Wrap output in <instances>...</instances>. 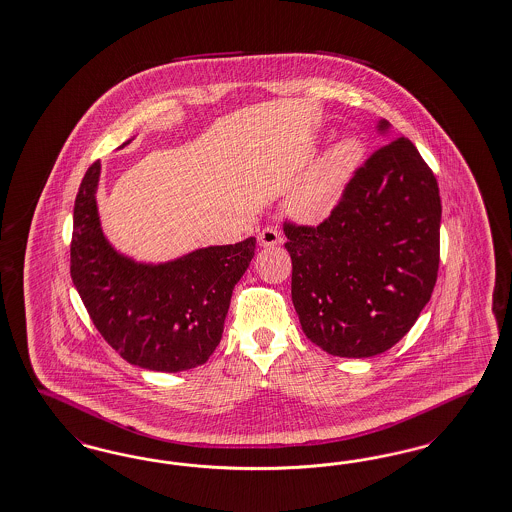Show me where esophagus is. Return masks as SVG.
<instances>
[{"mask_svg":"<svg viewBox=\"0 0 512 512\" xmlns=\"http://www.w3.org/2000/svg\"><path fill=\"white\" fill-rule=\"evenodd\" d=\"M259 246L263 247H274L278 246L282 242V236H280V230L274 228V226H266L261 232H259Z\"/></svg>","mask_w":512,"mask_h":512,"instance_id":"34e87169","label":"esophagus"}]
</instances>
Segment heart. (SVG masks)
Here are the masks:
<instances>
[{"instance_id": "obj_1", "label": "heart", "mask_w": 512, "mask_h": 512, "mask_svg": "<svg viewBox=\"0 0 512 512\" xmlns=\"http://www.w3.org/2000/svg\"><path fill=\"white\" fill-rule=\"evenodd\" d=\"M362 154L364 148L356 139H343L335 144L295 190L291 198L293 213L305 223L328 219L362 162Z\"/></svg>"}]
</instances>
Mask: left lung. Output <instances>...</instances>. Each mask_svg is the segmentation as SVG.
I'll use <instances>...</instances> for the list:
<instances>
[{"label":"left lung","mask_w":512,"mask_h":512,"mask_svg":"<svg viewBox=\"0 0 512 512\" xmlns=\"http://www.w3.org/2000/svg\"><path fill=\"white\" fill-rule=\"evenodd\" d=\"M440 219L436 177L406 137L377 148L354 171L320 225L286 219L291 299L308 339L343 358L394 347L436 284Z\"/></svg>","instance_id":"left-lung-1"}]
</instances>
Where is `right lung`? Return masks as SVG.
Wrapping results in <instances>:
<instances>
[{
  "label": "right lung",
  "mask_w": 512,
  "mask_h": 512,
  "mask_svg": "<svg viewBox=\"0 0 512 512\" xmlns=\"http://www.w3.org/2000/svg\"><path fill=\"white\" fill-rule=\"evenodd\" d=\"M101 162L85 171L74 204L70 276L95 328L123 360L152 371L202 366L219 345L232 289L255 238L198 249L165 265H137L106 242L95 190Z\"/></svg>",
  "instance_id": "add662e5"
}]
</instances>
